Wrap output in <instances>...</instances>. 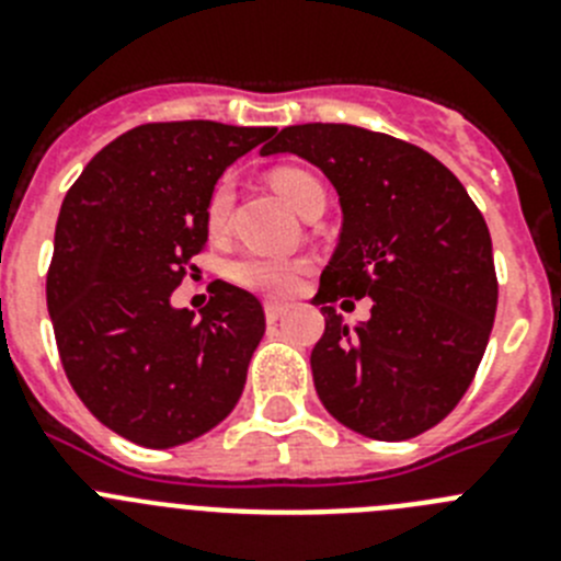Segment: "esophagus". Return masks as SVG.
Listing matches in <instances>:
<instances>
[{
    "label": "esophagus",
    "mask_w": 561,
    "mask_h": 561,
    "mask_svg": "<svg viewBox=\"0 0 561 561\" xmlns=\"http://www.w3.org/2000/svg\"><path fill=\"white\" fill-rule=\"evenodd\" d=\"M264 311H266V320H270V323H277V320H280V317H284L286 311H289V306L277 304V300H266Z\"/></svg>",
    "instance_id": "34e87169"
}]
</instances>
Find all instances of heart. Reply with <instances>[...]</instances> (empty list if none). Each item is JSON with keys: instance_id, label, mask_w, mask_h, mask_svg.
<instances>
[{"instance_id": "1", "label": "heart", "mask_w": 561, "mask_h": 561, "mask_svg": "<svg viewBox=\"0 0 561 561\" xmlns=\"http://www.w3.org/2000/svg\"><path fill=\"white\" fill-rule=\"evenodd\" d=\"M272 185L275 191L295 207L297 213H304L306 202L314 191H320V182L311 173L300 171V168H277L272 173ZM232 182L221 180L207 196V227L213 236L227 230L232 210ZM306 272L304 261H289V257H264V255H247L238 257L236 264L230 266V280L244 289L264 291V295H289L297 289V280Z\"/></svg>"}]
</instances>
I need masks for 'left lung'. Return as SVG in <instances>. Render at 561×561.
I'll return each instance as SVG.
<instances>
[{
    "instance_id": "obj_1",
    "label": "left lung",
    "mask_w": 561,
    "mask_h": 561,
    "mask_svg": "<svg viewBox=\"0 0 561 561\" xmlns=\"http://www.w3.org/2000/svg\"><path fill=\"white\" fill-rule=\"evenodd\" d=\"M297 153L340 196V244L314 304L325 334L311 351L320 401L376 440L415 438L472 385L497 311L492 236L466 187L424 148L345 123L286 126L270 153ZM370 296L354 330L329 302ZM351 304V300H345Z\"/></svg>"
}]
</instances>
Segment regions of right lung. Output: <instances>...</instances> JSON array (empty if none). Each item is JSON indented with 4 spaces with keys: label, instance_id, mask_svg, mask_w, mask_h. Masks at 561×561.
I'll use <instances>...</instances> for the list:
<instances>
[{
    "label": "right lung",
    "instance_id": "add662e5",
    "mask_svg": "<svg viewBox=\"0 0 561 561\" xmlns=\"http://www.w3.org/2000/svg\"><path fill=\"white\" fill-rule=\"evenodd\" d=\"M272 126L146 123L89 160L64 196L47 309L69 385L101 424L148 449L230 415L264 336V306L216 280L199 311L171 295L207 241V196Z\"/></svg>",
    "mask_w": 561,
    "mask_h": 561
}]
</instances>
